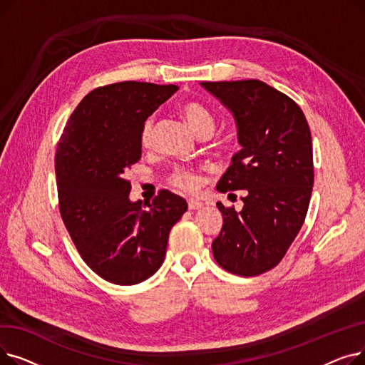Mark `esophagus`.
Wrapping results in <instances>:
<instances>
[{"instance_id": "34e87169", "label": "esophagus", "mask_w": 365, "mask_h": 365, "mask_svg": "<svg viewBox=\"0 0 365 365\" xmlns=\"http://www.w3.org/2000/svg\"><path fill=\"white\" fill-rule=\"evenodd\" d=\"M187 207H189V210H198V208L204 207V202L190 198V200H187Z\"/></svg>"}]
</instances>
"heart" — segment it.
I'll use <instances>...</instances> for the list:
<instances>
[{
    "label": "heart",
    "instance_id": "b5f03b06",
    "mask_svg": "<svg viewBox=\"0 0 365 365\" xmlns=\"http://www.w3.org/2000/svg\"><path fill=\"white\" fill-rule=\"evenodd\" d=\"M180 112L183 115V118L190 125V128H192L200 138L210 136V134L213 133L215 117L202 103L194 102V101L185 102L180 105ZM153 127H155V121H153L152 117H149L143 123L140 130V143L143 146H148L152 142ZM170 183L183 190H192L197 186V178L194 173H190L189 170L183 167H176L170 175Z\"/></svg>",
    "mask_w": 365,
    "mask_h": 365
}]
</instances>
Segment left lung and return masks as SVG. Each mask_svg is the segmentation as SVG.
Wrapping results in <instances>:
<instances>
[{"mask_svg":"<svg viewBox=\"0 0 365 365\" xmlns=\"http://www.w3.org/2000/svg\"><path fill=\"white\" fill-rule=\"evenodd\" d=\"M232 113L241 150L217 183L245 190L223 216L212 248L223 269L255 277L277 266L304 222L314 186L312 136L299 105L259 80L201 83Z\"/></svg>","mask_w":365,"mask_h":365,"instance_id":"obj_1","label":"left lung"}]
</instances>
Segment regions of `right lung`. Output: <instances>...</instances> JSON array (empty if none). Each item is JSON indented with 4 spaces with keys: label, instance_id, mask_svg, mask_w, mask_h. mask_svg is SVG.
Instances as JSON below:
<instances>
[{
    "label": "right lung",
    "instance_id": "1",
    "mask_svg": "<svg viewBox=\"0 0 365 365\" xmlns=\"http://www.w3.org/2000/svg\"><path fill=\"white\" fill-rule=\"evenodd\" d=\"M178 86L124 81L90 91L68 120L56 152L59 210L83 260L101 278L139 284L165 257L186 201L161 190L148 208L130 201L125 171L142 157L140 130Z\"/></svg>",
    "mask_w": 365,
    "mask_h": 365
}]
</instances>
